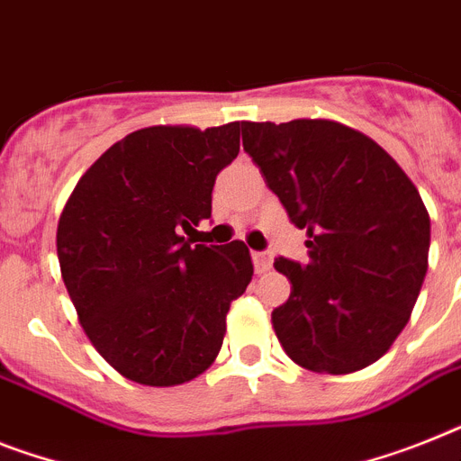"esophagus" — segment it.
Segmentation results:
<instances>
[{"label": "esophagus", "instance_id": "esophagus-1", "mask_svg": "<svg viewBox=\"0 0 461 461\" xmlns=\"http://www.w3.org/2000/svg\"><path fill=\"white\" fill-rule=\"evenodd\" d=\"M252 261H254V268H257V273L271 271V264H273L271 252H252Z\"/></svg>", "mask_w": 461, "mask_h": 461}]
</instances>
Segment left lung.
<instances>
[{
    "instance_id": "obj_1",
    "label": "left lung",
    "mask_w": 461,
    "mask_h": 461,
    "mask_svg": "<svg viewBox=\"0 0 461 461\" xmlns=\"http://www.w3.org/2000/svg\"><path fill=\"white\" fill-rule=\"evenodd\" d=\"M242 146L308 235V264H273L292 283L271 315L277 341L311 372L363 370L408 325L427 276L420 190L379 143L332 120L245 122Z\"/></svg>"
}]
</instances>
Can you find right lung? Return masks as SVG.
Instances as JSON below:
<instances>
[{
	"instance_id": "obj_1",
	"label": "right lung",
	"mask_w": 461,
	"mask_h": 461,
	"mask_svg": "<svg viewBox=\"0 0 461 461\" xmlns=\"http://www.w3.org/2000/svg\"><path fill=\"white\" fill-rule=\"evenodd\" d=\"M240 122L146 127L110 146L68 197L60 276L86 337L136 384L176 386L221 351L228 308L254 276L245 242L195 245Z\"/></svg>"
}]
</instances>
